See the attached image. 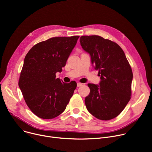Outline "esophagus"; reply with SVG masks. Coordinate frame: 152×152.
<instances>
[{
  "label": "esophagus",
  "instance_id": "obj_1",
  "mask_svg": "<svg viewBox=\"0 0 152 152\" xmlns=\"http://www.w3.org/2000/svg\"><path fill=\"white\" fill-rule=\"evenodd\" d=\"M83 85V84L82 83H77V87H80V86H81Z\"/></svg>",
  "mask_w": 152,
  "mask_h": 152
}]
</instances>
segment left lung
I'll return each mask as SVG.
<instances>
[{
    "label": "left lung",
    "instance_id": "1",
    "mask_svg": "<svg viewBox=\"0 0 152 152\" xmlns=\"http://www.w3.org/2000/svg\"><path fill=\"white\" fill-rule=\"evenodd\" d=\"M82 48L89 53L99 71L100 86L88 84L89 94L85 102L88 111L96 118L109 121L119 115L132 96V67L121 47L97 35L81 36Z\"/></svg>",
    "mask_w": 152,
    "mask_h": 152
}]
</instances>
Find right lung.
Masks as SVG:
<instances>
[{
	"label": "right lung",
	"mask_w": 152,
	"mask_h": 152,
	"mask_svg": "<svg viewBox=\"0 0 152 152\" xmlns=\"http://www.w3.org/2000/svg\"><path fill=\"white\" fill-rule=\"evenodd\" d=\"M79 36L53 37L34 45L26 55L19 86L30 110L39 118L51 119L66 109L77 83L56 78L61 72Z\"/></svg>",
	"instance_id": "1"
}]
</instances>
